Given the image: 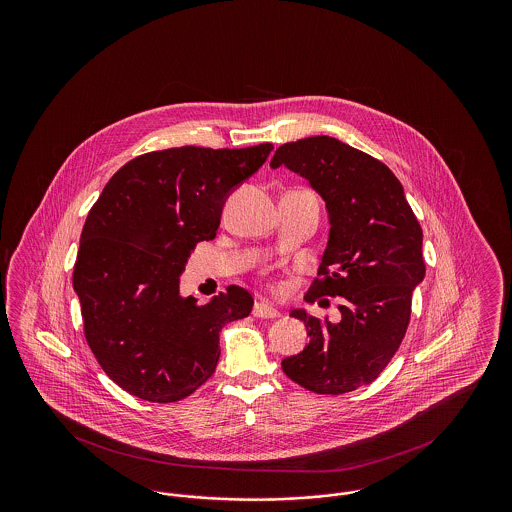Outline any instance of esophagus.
I'll return each instance as SVG.
<instances>
[{
  "mask_svg": "<svg viewBox=\"0 0 512 512\" xmlns=\"http://www.w3.org/2000/svg\"><path fill=\"white\" fill-rule=\"evenodd\" d=\"M253 315L259 318H278L280 317V311L274 309L272 305H268L265 301H257L253 305Z\"/></svg>",
  "mask_w": 512,
  "mask_h": 512,
  "instance_id": "esophagus-1",
  "label": "esophagus"
}]
</instances>
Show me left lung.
I'll return each mask as SVG.
<instances>
[{"label": "left lung", "mask_w": 512, "mask_h": 512, "mask_svg": "<svg viewBox=\"0 0 512 512\" xmlns=\"http://www.w3.org/2000/svg\"><path fill=\"white\" fill-rule=\"evenodd\" d=\"M280 165L305 176L330 213L328 247L305 299L341 297L338 324L293 311L311 340L282 370L305 390L341 395L372 384L407 334L414 286L426 274L422 228L397 176L361 149L311 136L278 147L270 167Z\"/></svg>", "instance_id": "8db88e82"}]
</instances>
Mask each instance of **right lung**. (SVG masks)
<instances>
[{
  "mask_svg": "<svg viewBox=\"0 0 512 512\" xmlns=\"http://www.w3.org/2000/svg\"><path fill=\"white\" fill-rule=\"evenodd\" d=\"M272 144L244 149L149 151L111 176L84 222L74 263L84 338L103 372L151 403L192 395L219 363V334L251 313L228 286L209 303L178 295V276L199 242L217 236L226 195Z\"/></svg>",
  "mask_w": 512,
  "mask_h": 512,
  "instance_id": "obj_1",
  "label": "right lung"
}]
</instances>
